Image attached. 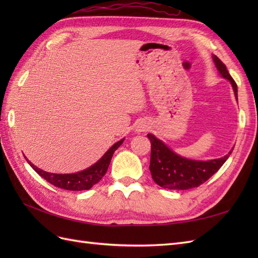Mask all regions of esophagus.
I'll return each instance as SVG.
<instances>
[{
    "instance_id": "1",
    "label": "esophagus",
    "mask_w": 258,
    "mask_h": 258,
    "mask_svg": "<svg viewBox=\"0 0 258 258\" xmlns=\"http://www.w3.org/2000/svg\"><path fill=\"white\" fill-rule=\"evenodd\" d=\"M146 130H147V125L145 122H139L135 126V131L139 133L143 132V131H146Z\"/></svg>"
}]
</instances>
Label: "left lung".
<instances>
[{
    "mask_svg": "<svg viewBox=\"0 0 258 258\" xmlns=\"http://www.w3.org/2000/svg\"><path fill=\"white\" fill-rule=\"evenodd\" d=\"M213 61L223 79L231 82L235 98L237 101V85L220 58L213 55ZM151 141V164L150 171L154 182L163 188L189 189L199 187L212 177L223 164L227 161L232 151L221 158L210 161H196L176 154L163 141L153 134H147Z\"/></svg>",
    "mask_w": 258,
    "mask_h": 258,
    "instance_id": "1",
    "label": "left lung"
}]
</instances>
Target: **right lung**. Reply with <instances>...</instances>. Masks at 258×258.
<instances>
[{
    "instance_id": "right-lung-1",
    "label": "right lung",
    "mask_w": 258,
    "mask_h": 258,
    "mask_svg": "<svg viewBox=\"0 0 258 258\" xmlns=\"http://www.w3.org/2000/svg\"><path fill=\"white\" fill-rule=\"evenodd\" d=\"M124 140L125 139L119 140L114 145L109 147V149L105 152V154H104L95 164H93L92 166L87 167L86 169H83V171L81 172H76L72 174L48 173L46 171H43V169L36 167L34 164H32L25 156L24 157L26 162L31 165V167L34 169L40 176L46 179L50 184L67 190H85V189L92 188V186L100 182L102 177L105 175L109 163H111L114 152L116 151L120 145H122Z\"/></svg>"
}]
</instances>
